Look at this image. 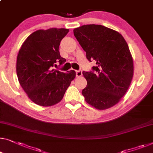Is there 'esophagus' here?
<instances>
[{
  "instance_id": "esophagus-1",
  "label": "esophagus",
  "mask_w": 153,
  "mask_h": 153,
  "mask_svg": "<svg viewBox=\"0 0 153 153\" xmlns=\"http://www.w3.org/2000/svg\"><path fill=\"white\" fill-rule=\"evenodd\" d=\"M82 76V71L81 70H76V77H80Z\"/></svg>"
}]
</instances>
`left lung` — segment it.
Segmentation results:
<instances>
[{"mask_svg": "<svg viewBox=\"0 0 153 153\" xmlns=\"http://www.w3.org/2000/svg\"><path fill=\"white\" fill-rule=\"evenodd\" d=\"M74 35L96 65L83 72L87 86L82 94L88 103L98 110L114 105L126 94L133 76V61L122 35L101 25L75 28Z\"/></svg>", "mask_w": 153, "mask_h": 153, "instance_id": "8db88e82", "label": "left lung"}]
</instances>
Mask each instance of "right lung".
Here are the masks:
<instances>
[{
	"label": "right lung",
	"instance_id": "right-lung-1",
	"mask_svg": "<svg viewBox=\"0 0 153 153\" xmlns=\"http://www.w3.org/2000/svg\"><path fill=\"white\" fill-rule=\"evenodd\" d=\"M68 32L64 28L37 30L27 37L19 50L18 79L29 98L37 105L51 106L61 101L76 76L74 70L64 73L52 68L57 62L62 65L66 61L59 49Z\"/></svg>",
	"mask_w": 153,
	"mask_h": 153
}]
</instances>
